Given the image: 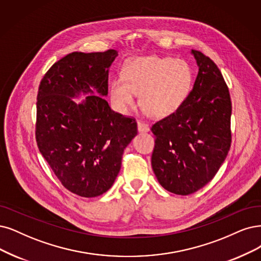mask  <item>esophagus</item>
I'll list each match as a JSON object with an SVG mask.
<instances>
[{"label": "esophagus", "instance_id": "obj_1", "mask_svg": "<svg viewBox=\"0 0 261 261\" xmlns=\"http://www.w3.org/2000/svg\"><path fill=\"white\" fill-rule=\"evenodd\" d=\"M138 130L139 132H147L149 130V127L145 121L138 120Z\"/></svg>", "mask_w": 261, "mask_h": 261}]
</instances>
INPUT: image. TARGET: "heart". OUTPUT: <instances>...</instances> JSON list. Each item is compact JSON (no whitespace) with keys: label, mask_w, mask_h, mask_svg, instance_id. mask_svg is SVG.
<instances>
[{"label":"heart","mask_w":261,"mask_h":261,"mask_svg":"<svg viewBox=\"0 0 261 261\" xmlns=\"http://www.w3.org/2000/svg\"><path fill=\"white\" fill-rule=\"evenodd\" d=\"M194 74L181 59L169 57H137L125 63L121 77L111 84V100L116 109L127 112L136 103L150 117L162 118L175 113L185 103L192 88Z\"/></svg>","instance_id":"1"}]
</instances>
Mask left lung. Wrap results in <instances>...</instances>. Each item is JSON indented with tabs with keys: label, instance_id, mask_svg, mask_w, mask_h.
Returning <instances> with one entry per match:
<instances>
[{
	"label": "left lung",
	"instance_id": "left-lung-1",
	"mask_svg": "<svg viewBox=\"0 0 261 261\" xmlns=\"http://www.w3.org/2000/svg\"><path fill=\"white\" fill-rule=\"evenodd\" d=\"M199 72L180 108L151 125L155 148L151 167L160 185L187 196L205 186L225 161L231 145L228 86L217 65L191 50Z\"/></svg>",
	"mask_w": 261,
	"mask_h": 261
}]
</instances>
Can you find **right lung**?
Wrapping results in <instances>:
<instances>
[{"label": "right lung", "instance_id": "1", "mask_svg": "<svg viewBox=\"0 0 261 261\" xmlns=\"http://www.w3.org/2000/svg\"><path fill=\"white\" fill-rule=\"evenodd\" d=\"M117 56L114 49L66 55L47 71L38 88V149L61 184L85 198L112 187L123 150L138 133L136 119L114 112L103 98ZM82 94L90 95L76 103L72 99Z\"/></svg>", "mask_w": 261, "mask_h": 261}]
</instances>
